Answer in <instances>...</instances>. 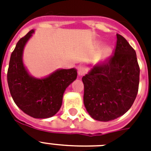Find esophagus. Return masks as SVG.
Wrapping results in <instances>:
<instances>
[{"mask_svg":"<svg viewBox=\"0 0 151 151\" xmlns=\"http://www.w3.org/2000/svg\"><path fill=\"white\" fill-rule=\"evenodd\" d=\"M85 71H86V68L84 65H80L79 67H78V75L82 76L85 73Z\"/></svg>","mask_w":151,"mask_h":151,"instance_id":"esophagus-1","label":"esophagus"}]
</instances>
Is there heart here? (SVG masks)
<instances>
[{
  "mask_svg": "<svg viewBox=\"0 0 151 151\" xmlns=\"http://www.w3.org/2000/svg\"><path fill=\"white\" fill-rule=\"evenodd\" d=\"M110 52H111V50H110V48H104V50H103V56L104 57H107L109 55H110Z\"/></svg>",
  "mask_w": 151,
  "mask_h": 151,
  "instance_id": "heart-1",
  "label": "heart"
}]
</instances>
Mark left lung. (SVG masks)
<instances>
[{
    "label": "left lung",
    "instance_id": "8db88e82",
    "mask_svg": "<svg viewBox=\"0 0 151 151\" xmlns=\"http://www.w3.org/2000/svg\"><path fill=\"white\" fill-rule=\"evenodd\" d=\"M84 104L88 114L99 122L121 117L131 108L139 83L136 51L117 34V45L107 63L93 66L83 76Z\"/></svg>",
    "mask_w": 151,
    "mask_h": 151
}]
</instances>
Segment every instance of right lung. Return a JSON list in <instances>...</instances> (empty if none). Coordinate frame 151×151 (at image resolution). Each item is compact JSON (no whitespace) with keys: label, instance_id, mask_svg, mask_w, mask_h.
<instances>
[{"label":"right lung","instance_id":"obj_1","mask_svg":"<svg viewBox=\"0 0 151 151\" xmlns=\"http://www.w3.org/2000/svg\"><path fill=\"white\" fill-rule=\"evenodd\" d=\"M34 29L18 41L11 55L8 66V88L15 103L25 114L34 118H48L59 110L65 90L77 78V70L59 69L43 78L29 73L22 60L24 47Z\"/></svg>","mask_w":151,"mask_h":151}]
</instances>
